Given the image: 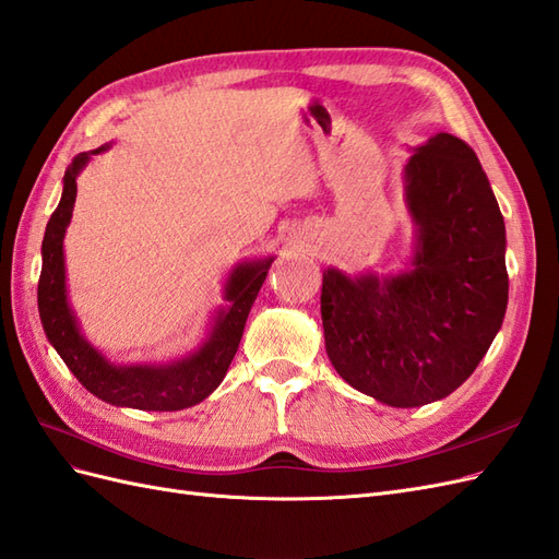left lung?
I'll use <instances>...</instances> for the list:
<instances>
[{
  "mask_svg": "<svg viewBox=\"0 0 559 559\" xmlns=\"http://www.w3.org/2000/svg\"><path fill=\"white\" fill-rule=\"evenodd\" d=\"M412 263L397 275H322V326L345 383L388 406L451 395L508 308L506 223L473 147L435 133L404 167Z\"/></svg>",
  "mask_w": 559,
  "mask_h": 559,
  "instance_id": "1",
  "label": "left lung"
}]
</instances>
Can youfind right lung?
Instances as JSON below:
<instances>
[{
	"instance_id": "obj_1",
	"label": "right lung",
	"mask_w": 559,
	"mask_h": 559,
	"mask_svg": "<svg viewBox=\"0 0 559 559\" xmlns=\"http://www.w3.org/2000/svg\"><path fill=\"white\" fill-rule=\"evenodd\" d=\"M110 150L105 143L92 153H80L63 176V194L47 223L41 242V275L37 286L39 320L49 343L68 369L98 400L141 412H178L200 404L228 373L245 334L249 310L259 296L275 255L245 261L233 267L225 282L221 306L206 338L190 355L164 365H115L86 341L80 320L68 300L63 239L78 198V176L92 159Z\"/></svg>"
}]
</instances>
